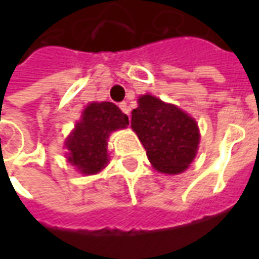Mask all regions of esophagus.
<instances>
[{
    "label": "esophagus",
    "mask_w": 259,
    "mask_h": 259,
    "mask_svg": "<svg viewBox=\"0 0 259 259\" xmlns=\"http://www.w3.org/2000/svg\"><path fill=\"white\" fill-rule=\"evenodd\" d=\"M119 108L122 109V112L126 113V115H129V107H127L126 102H120V104H119Z\"/></svg>",
    "instance_id": "esophagus-1"
}]
</instances>
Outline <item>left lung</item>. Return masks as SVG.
<instances>
[{"label": "left lung", "mask_w": 259, "mask_h": 259, "mask_svg": "<svg viewBox=\"0 0 259 259\" xmlns=\"http://www.w3.org/2000/svg\"><path fill=\"white\" fill-rule=\"evenodd\" d=\"M132 129L158 172L179 175L195 158L200 144L197 122L174 104L144 94L132 112Z\"/></svg>", "instance_id": "left-lung-1"}]
</instances>
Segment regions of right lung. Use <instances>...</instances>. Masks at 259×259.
Segmentation results:
<instances>
[{
  "mask_svg": "<svg viewBox=\"0 0 259 259\" xmlns=\"http://www.w3.org/2000/svg\"><path fill=\"white\" fill-rule=\"evenodd\" d=\"M129 118L112 102H91L76 122L65 147L68 162L83 175H96L108 163V137L118 129H124Z\"/></svg>",
  "mask_w": 259,
  "mask_h": 259,
  "instance_id": "add662e5",
  "label": "right lung"
}]
</instances>
